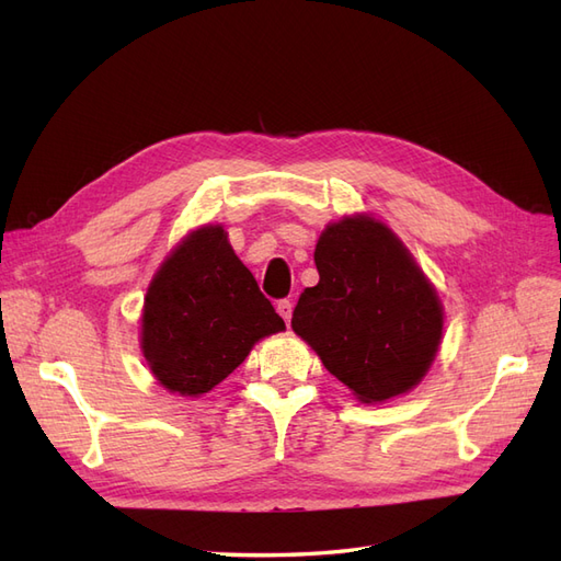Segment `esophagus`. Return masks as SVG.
I'll return each mask as SVG.
<instances>
[{
  "mask_svg": "<svg viewBox=\"0 0 561 561\" xmlns=\"http://www.w3.org/2000/svg\"><path fill=\"white\" fill-rule=\"evenodd\" d=\"M276 309H278L280 318L287 322V325H290V318H293V301H290V299H280Z\"/></svg>",
  "mask_w": 561,
  "mask_h": 561,
  "instance_id": "esophagus-1",
  "label": "esophagus"
}]
</instances>
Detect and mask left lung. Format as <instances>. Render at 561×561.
<instances>
[{"mask_svg":"<svg viewBox=\"0 0 561 561\" xmlns=\"http://www.w3.org/2000/svg\"><path fill=\"white\" fill-rule=\"evenodd\" d=\"M318 285L301 293L293 330L360 402L412 390L443 339V304L383 222L344 217L320 233Z\"/></svg>","mask_w":561,"mask_h":561,"instance_id":"obj_1","label":"left lung"}]
</instances>
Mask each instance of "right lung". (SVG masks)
<instances>
[{"instance_id": "obj_1", "label": "right lung", "mask_w": 561, "mask_h": 561, "mask_svg": "<svg viewBox=\"0 0 561 561\" xmlns=\"http://www.w3.org/2000/svg\"><path fill=\"white\" fill-rule=\"evenodd\" d=\"M283 318L236 257L219 225L201 227L149 283L140 346L157 381L186 398L208 393Z\"/></svg>"}]
</instances>
